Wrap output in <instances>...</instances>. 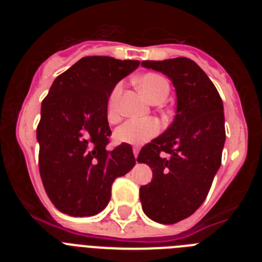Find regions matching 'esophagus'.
Segmentation results:
<instances>
[{"label":"esophagus","mask_w":262,"mask_h":262,"mask_svg":"<svg viewBox=\"0 0 262 262\" xmlns=\"http://www.w3.org/2000/svg\"><path fill=\"white\" fill-rule=\"evenodd\" d=\"M133 152H134V156H135V159H136V157H138V155H139V148L138 147H134Z\"/></svg>","instance_id":"obj_1"}]
</instances>
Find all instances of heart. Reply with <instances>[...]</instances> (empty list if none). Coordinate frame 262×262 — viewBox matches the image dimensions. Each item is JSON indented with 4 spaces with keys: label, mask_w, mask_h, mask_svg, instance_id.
Here are the masks:
<instances>
[{
    "label": "heart",
    "mask_w": 262,
    "mask_h": 262,
    "mask_svg": "<svg viewBox=\"0 0 262 262\" xmlns=\"http://www.w3.org/2000/svg\"><path fill=\"white\" fill-rule=\"evenodd\" d=\"M138 84L151 102L156 103L157 101H164L168 97L170 85L164 76L159 73H145L138 80ZM120 86L118 85L108 97L107 102V119L114 122L118 117L117 101L119 96ZM160 131V124L154 118H144V119H129L120 124L114 131V139L118 143H127V144H142L148 142L149 139L156 136Z\"/></svg>",
    "instance_id": "obj_1"
}]
</instances>
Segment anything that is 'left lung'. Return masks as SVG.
<instances>
[{"label": "left lung", "mask_w": 262, "mask_h": 262, "mask_svg": "<svg viewBox=\"0 0 262 262\" xmlns=\"http://www.w3.org/2000/svg\"><path fill=\"white\" fill-rule=\"evenodd\" d=\"M142 66L163 72L177 93L173 123L138 156L154 173L152 181L140 187L143 211L157 223L173 224L202 205L221 166L223 102L211 80L187 57L145 60Z\"/></svg>", "instance_id": "left-lung-1"}]
</instances>
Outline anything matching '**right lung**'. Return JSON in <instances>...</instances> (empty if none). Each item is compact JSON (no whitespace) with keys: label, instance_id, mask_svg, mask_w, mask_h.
I'll list each match as a JSON object with an SVG mask.
<instances>
[{"label":"right lung","instance_id":"right-lung-1","mask_svg":"<svg viewBox=\"0 0 262 262\" xmlns=\"http://www.w3.org/2000/svg\"><path fill=\"white\" fill-rule=\"evenodd\" d=\"M138 60L86 56L57 76L41 102L36 128L39 172L48 198L71 216H92L107 206L115 178L135 165L133 147L107 151V102Z\"/></svg>","mask_w":262,"mask_h":262}]
</instances>
